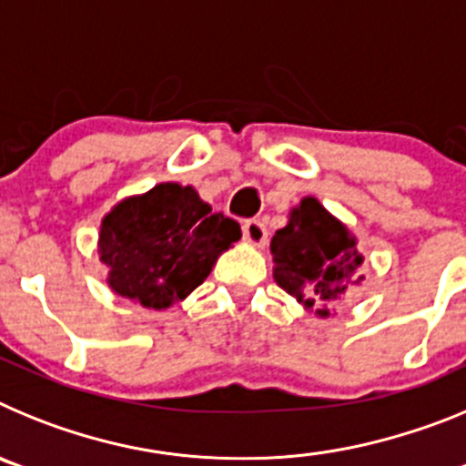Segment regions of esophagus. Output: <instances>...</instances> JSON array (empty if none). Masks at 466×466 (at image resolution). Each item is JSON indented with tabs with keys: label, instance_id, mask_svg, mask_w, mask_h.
Wrapping results in <instances>:
<instances>
[{
	"label": "esophagus",
	"instance_id": "1",
	"mask_svg": "<svg viewBox=\"0 0 466 466\" xmlns=\"http://www.w3.org/2000/svg\"><path fill=\"white\" fill-rule=\"evenodd\" d=\"M242 238L247 242H252V245H263V242L268 240V228H266L261 219H247L242 224Z\"/></svg>",
	"mask_w": 466,
	"mask_h": 466
}]
</instances>
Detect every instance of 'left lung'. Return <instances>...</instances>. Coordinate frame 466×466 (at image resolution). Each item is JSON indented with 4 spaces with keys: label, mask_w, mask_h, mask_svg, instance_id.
I'll return each instance as SVG.
<instances>
[{
    "label": "left lung",
    "mask_w": 466,
    "mask_h": 466,
    "mask_svg": "<svg viewBox=\"0 0 466 466\" xmlns=\"http://www.w3.org/2000/svg\"><path fill=\"white\" fill-rule=\"evenodd\" d=\"M270 252L275 258V282L308 308L343 296L361 263L348 228L315 198H306L291 212L289 224L273 236ZM317 315L324 317L329 310H317Z\"/></svg>",
    "instance_id": "8db88e82"
}]
</instances>
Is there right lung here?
I'll list each match as a JSON object with an SVG mask.
<instances>
[{
	"instance_id": "right-lung-1",
	"label": "right lung",
	"mask_w": 466,
	"mask_h": 466,
	"mask_svg": "<svg viewBox=\"0 0 466 466\" xmlns=\"http://www.w3.org/2000/svg\"><path fill=\"white\" fill-rule=\"evenodd\" d=\"M240 236V224L214 212L191 187L158 184L102 219L100 258L116 294L163 310L203 284Z\"/></svg>"
}]
</instances>
